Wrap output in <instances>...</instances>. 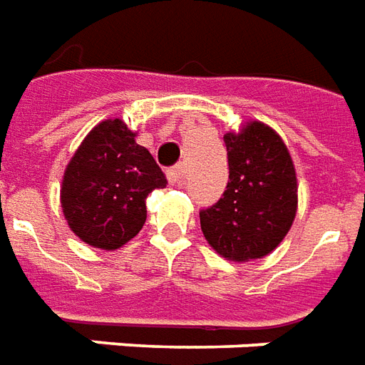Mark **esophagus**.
Listing matches in <instances>:
<instances>
[{"mask_svg":"<svg viewBox=\"0 0 365 365\" xmlns=\"http://www.w3.org/2000/svg\"><path fill=\"white\" fill-rule=\"evenodd\" d=\"M185 174H187L185 166H183V164H178V166H174L172 170H168V182L172 183V185H180V183H183V180H185Z\"/></svg>","mask_w":365,"mask_h":365,"instance_id":"1","label":"esophagus"}]
</instances>
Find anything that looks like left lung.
Masks as SVG:
<instances>
[{
  "label": "left lung",
  "mask_w": 365,
  "mask_h": 365,
  "mask_svg": "<svg viewBox=\"0 0 365 365\" xmlns=\"http://www.w3.org/2000/svg\"><path fill=\"white\" fill-rule=\"evenodd\" d=\"M228 185L220 201L199 212L201 230L218 255L253 261L279 247L298 210V180L284 141L263 121L224 135Z\"/></svg>",
  "instance_id": "obj_1"
}]
</instances>
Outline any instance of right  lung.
<instances>
[{"instance_id":"right-lung-1","label":"right lung","mask_w":365,"mask_h":365,"mask_svg":"<svg viewBox=\"0 0 365 365\" xmlns=\"http://www.w3.org/2000/svg\"><path fill=\"white\" fill-rule=\"evenodd\" d=\"M135 137L120 118L100 121L63 172V217L75 236L98 250L114 251L137 236L147 220L145 199L168 183Z\"/></svg>"}]
</instances>
